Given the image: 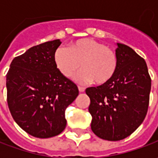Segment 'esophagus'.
Returning <instances> with one entry per match:
<instances>
[{"mask_svg": "<svg viewBox=\"0 0 158 158\" xmlns=\"http://www.w3.org/2000/svg\"><path fill=\"white\" fill-rule=\"evenodd\" d=\"M78 89H79V91H80V92H83V91L85 90V88H84V87H82V86H78Z\"/></svg>", "mask_w": 158, "mask_h": 158, "instance_id": "1", "label": "esophagus"}]
</instances>
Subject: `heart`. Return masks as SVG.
I'll list each match as a JSON object with an SVG mask.
<instances>
[{"mask_svg": "<svg viewBox=\"0 0 158 158\" xmlns=\"http://www.w3.org/2000/svg\"><path fill=\"white\" fill-rule=\"evenodd\" d=\"M54 62L67 78H71L82 68L83 69L76 76V81L101 85L114 76L118 58L116 52L105 44L92 39H82L74 42L69 49L59 47L54 52Z\"/></svg>", "mask_w": 158, "mask_h": 158, "instance_id": "obj_1", "label": "heart"}]
</instances>
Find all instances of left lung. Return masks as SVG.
Here are the masks:
<instances>
[{
	"instance_id": "obj_1",
	"label": "left lung",
	"mask_w": 158,
	"mask_h": 158,
	"mask_svg": "<svg viewBox=\"0 0 158 158\" xmlns=\"http://www.w3.org/2000/svg\"><path fill=\"white\" fill-rule=\"evenodd\" d=\"M117 69L100 86L87 88L91 130L107 141L129 136L143 123L148 112L151 78L144 59L131 47L118 44Z\"/></svg>"
}]
</instances>
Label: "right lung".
Here are the masks:
<instances>
[{
    "label": "right lung",
    "mask_w": 158,
    "mask_h": 158,
    "mask_svg": "<svg viewBox=\"0 0 158 158\" xmlns=\"http://www.w3.org/2000/svg\"><path fill=\"white\" fill-rule=\"evenodd\" d=\"M60 44L56 40L31 47L14 58L6 75L12 117L23 130L38 138L55 136L65 129V111L79 94L54 62Z\"/></svg>",
    "instance_id": "add662e5"
}]
</instances>
